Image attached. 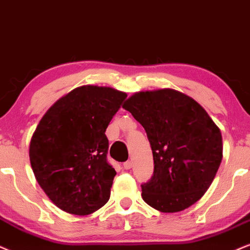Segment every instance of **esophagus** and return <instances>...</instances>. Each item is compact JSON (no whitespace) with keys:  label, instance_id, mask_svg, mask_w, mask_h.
Wrapping results in <instances>:
<instances>
[{"label":"esophagus","instance_id":"esophagus-1","mask_svg":"<svg viewBox=\"0 0 250 250\" xmlns=\"http://www.w3.org/2000/svg\"><path fill=\"white\" fill-rule=\"evenodd\" d=\"M131 166H132L131 160H128V162H125V164H123V168L125 169H130Z\"/></svg>","mask_w":250,"mask_h":250}]
</instances>
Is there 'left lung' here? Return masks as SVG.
I'll return each mask as SVG.
<instances>
[{
  "instance_id": "8db88e82",
  "label": "left lung",
  "mask_w": 250,
  "mask_h": 250,
  "mask_svg": "<svg viewBox=\"0 0 250 250\" xmlns=\"http://www.w3.org/2000/svg\"><path fill=\"white\" fill-rule=\"evenodd\" d=\"M123 108L143 125L152 148V178L142 197L162 212L196 203L212 183L223 159L219 128L200 104L170 88L129 98Z\"/></svg>"
}]
</instances>
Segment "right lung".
Masks as SVG:
<instances>
[{
    "instance_id": "obj_1",
    "label": "right lung",
    "mask_w": 250,
    "mask_h": 250,
    "mask_svg": "<svg viewBox=\"0 0 250 250\" xmlns=\"http://www.w3.org/2000/svg\"><path fill=\"white\" fill-rule=\"evenodd\" d=\"M125 98L114 88L81 86L40 120L30 143L31 166L42 190L65 212L85 216L108 202L116 172L107 162L105 131Z\"/></svg>"
}]
</instances>
